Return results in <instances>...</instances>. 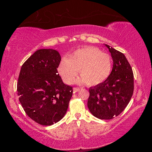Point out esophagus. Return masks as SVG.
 <instances>
[{
  "label": "esophagus",
  "instance_id": "esophagus-1",
  "mask_svg": "<svg viewBox=\"0 0 152 152\" xmlns=\"http://www.w3.org/2000/svg\"><path fill=\"white\" fill-rule=\"evenodd\" d=\"M74 92H78L80 90V88H77V87H74Z\"/></svg>",
  "mask_w": 152,
  "mask_h": 152
}]
</instances>
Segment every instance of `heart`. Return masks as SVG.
I'll return each mask as SVG.
<instances>
[{
  "label": "heart",
  "instance_id": "1",
  "mask_svg": "<svg viewBox=\"0 0 152 152\" xmlns=\"http://www.w3.org/2000/svg\"><path fill=\"white\" fill-rule=\"evenodd\" d=\"M110 56L95 47L77 50L69 58H64L58 66V72L66 83L72 84L80 72L79 83L96 86L106 80L112 70Z\"/></svg>",
  "mask_w": 152,
  "mask_h": 152
}]
</instances>
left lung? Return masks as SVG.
Returning <instances> with one entry per match:
<instances>
[{
  "label": "left lung",
  "instance_id": "8db88e82",
  "mask_svg": "<svg viewBox=\"0 0 152 152\" xmlns=\"http://www.w3.org/2000/svg\"><path fill=\"white\" fill-rule=\"evenodd\" d=\"M105 45L111 53L113 69L106 80L89 88L88 107L94 117L111 119L120 115L129 102L134 90V78L125 55Z\"/></svg>",
  "mask_w": 152,
  "mask_h": 152
}]
</instances>
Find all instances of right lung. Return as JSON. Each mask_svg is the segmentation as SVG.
<instances>
[{"instance_id": "1", "label": "right lung", "mask_w": 152, "mask_h": 152, "mask_svg": "<svg viewBox=\"0 0 152 152\" xmlns=\"http://www.w3.org/2000/svg\"><path fill=\"white\" fill-rule=\"evenodd\" d=\"M61 57L57 51H36L20 68L17 82L19 101L26 114L36 123L51 125L65 115L72 87L64 84L58 74Z\"/></svg>"}]
</instances>
